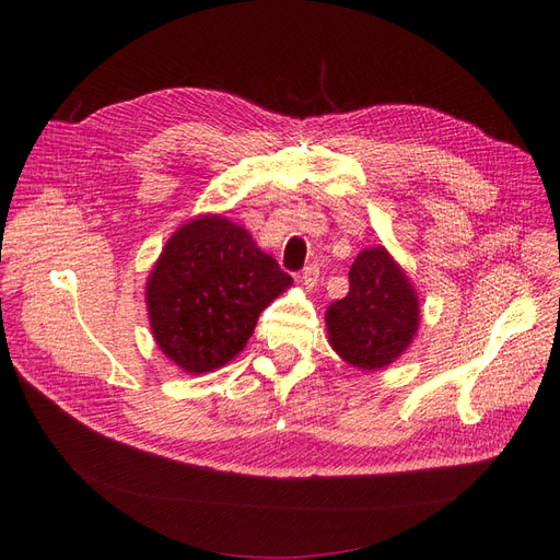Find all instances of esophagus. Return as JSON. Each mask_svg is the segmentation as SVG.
Instances as JSON below:
<instances>
[{
  "instance_id": "esophagus-1",
  "label": "esophagus",
  "mask_w": 560,
  "mask_h": 560,
  "mask_svg": "<svg viewBox=\"0 0 560 560\" xmlns=\"http://www.w3.org/2000/svg\"><path fill=\"white\" fill-rule=\"evenodd\" d=\"M317 281H319V268L313 262V265H308V268H304V272L300 275V283L306 290H313L317 285Z\"/></svg>"
}]
</instances>
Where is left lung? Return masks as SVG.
I'll list each match as a JSON object with an SVG mask.
<instances>
[{
  "label": "left lung",
  "instance_id": "8db88e82",
  "mask_svg": "<svg viewBox=\"0 0 560 560\" xmlns=\"http://www.w3.org/2000/svg\"><path fill=\"white\" fill-rule=\"evenodd\" d=\"M329 345L351 368L376 372L393 365L416 340L420 300L401 265L384 247H368L349 270L347 298L327 313Z\"/></svg>",
  "mask_w": 560,
  "mask_h": 560
}]
</instances>
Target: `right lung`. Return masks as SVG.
<instances>
[{"label":"right lung","mask_w":560,"mask_h":560,"mask_svg":"<svg viewBox=\"0 0 560 560\" xmlns=\"http://www.w3.org/2000/svg\"><path fill=\"white\" fill-rule=\"evenodd\" d=\"M290 285L245 226L197 215L170 235L147 277L152 336L186 374L213 372L241 354L258 315Z\"/></svg>","instance_id":"add662e5"}]
</instances>
